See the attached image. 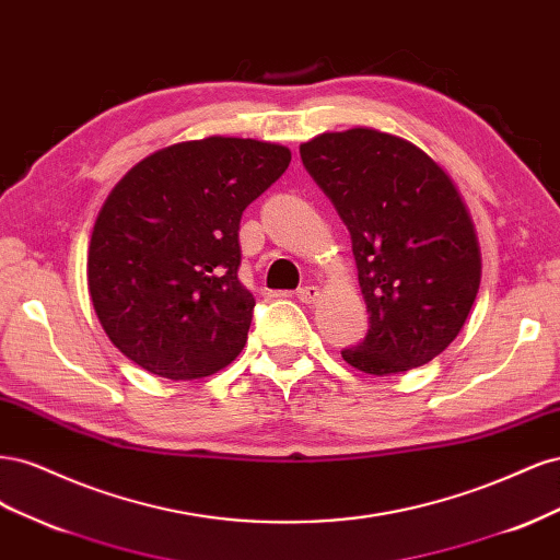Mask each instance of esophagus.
<instances>
[{"label": "esophagus", "instance_id": "34e87169", "mask_svg": "<svg viewBox=\"0 0 560 560\" xmlns=\"http://www.w3.org/2000/svg\"><path fill=\"white\" fill-rule=\"evenodd\" d=\"M296 299L301 303H315L319 299V290L315 284H308V287H301V290H296Z\"/></svg>", "mask_w": 560, "mask_h": 560}]
</instances>
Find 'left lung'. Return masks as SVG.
<instances>
[{
  "instance_id": "left-lung-1",
  "label": "left lung",
  "mask_w": 560,
  "mask_h": 560,
  "mask_svg": "<svg viewBox=\"0 0 560 560\" xmlns=\"http://www.w3.org/2000/svg\"><path fill=\"white\" fill-rule=\"evenodd\" d=\"M301 161L350 231L369 331L343 360L371 376L432 362L460 334L481 249L453 179L413 142L376 128L319 132Z\"/></svg>"
}]
</instances>
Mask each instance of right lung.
<instances>
[{"label":"right lung","mask_w":560,"mask_h":560,"mask_svg":"<svg viewBox=\"0 0 560 560\" xmlns=\"http://www.w3.org/2000/svg\"><path fill=\"white\" fill-rule=\"evenodd\" d=\"M292 161L261 140L163 147L118 179L89 245V292L109 341L149 374L198 381L245 348L241 217Z\"/></svg>","instance_id":"right-lung-1"}]
</instances>
